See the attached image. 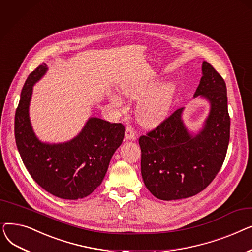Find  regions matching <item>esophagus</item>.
<instances>
[{
  "instance_id": "obj_1",
  "label": "esophagus",
  "mask_w": 252,
  "mask_h": 252,
  "mask_svg": "<svg viewBox=\"0 0 252 252\" xmlns=\"http://www.w3.org/2000/svg\"><path fill=\"white\" fill-rule=\"evenodd\" d=\"M126 138L127 140H136V131L131 126L126 127Z\"/></svg>"
}]
</instances>
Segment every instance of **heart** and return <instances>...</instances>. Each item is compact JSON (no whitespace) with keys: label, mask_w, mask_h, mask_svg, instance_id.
I'll return each mask as SVG.
<instances>
[{"label":"heart","mask_w":252,"mask_h":252,"mask_svg":"<svg viewBox=\"0 0 252 252\" xmlns=\"http://www.w3.org/2000/svg\"><path fill=\"white\" fill-rule=\"evenodd\" d=\"M152 89L151 85L126 84L122 93L128 98H137L146 94ZM174 98V87L163 85L145 95L137 105V118L144 126L156 125L167 115Z\"/></svg>","instance_id":"1"}]
</instances>
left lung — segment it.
Masks as SVG:
<instances>
[{
  "mask_svg": "<svg viewBox=\"0 0 252 252\" xmlns=\"http://www.w3.org/2000/svg\"><path fill=\"white\" fill-rule=\"evenodd\" d=\"M195 97L209 100L205 126L191 136L179 108L139 138L141 173L145 186L158 199L177 200L203 191L217 177L226 158L231 119L227 87L214 66L204 61Z\"/></svg>",
  "mask_w": 252,
  "mask_h": 252,
  "instance_id": "left-lung-1",
  "label": "left lung"
}]
</instances>
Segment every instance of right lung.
I'll return each mask as SVG.
<instances>
[{
    "label": "right lung",
    "mask_w": 252,
    "mask_h": 252,
    "mask_svg": "<svg viewBox=\"0 0 252 252\" xmlns=\"http://www.w3.org/2000/svg\"><path fill=\"white\" fill-rule=\"evenodd\" d=\"M46 70L45 63L37 66L22 88L14 124L17 149L30 175L44 190L62 199H82L102 183L126 128L121 123L93 117L82 133L67 143L39 142L31 126L29 106L32 86Z\"/></svg>",
    "instance_id": "obj_1"
}]
</instances>
